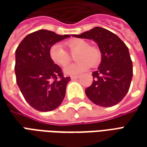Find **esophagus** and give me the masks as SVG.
Listing matches in <instances>:
<instances>
[{"label": "esophagus", "mask_w": 147, "mask_h": 147, "mask_svg": "<svg viewBox=\"0 0 147 147\" xmlns=\"http://www.w3.org/2000/svg\"><path fill=\"white\" fill-rule=\"evenodd\" d=\"M80 76H71V80H76L77 79H79Z\"/></svg>", "instance_id": "esophagus-1"}]
</instances>
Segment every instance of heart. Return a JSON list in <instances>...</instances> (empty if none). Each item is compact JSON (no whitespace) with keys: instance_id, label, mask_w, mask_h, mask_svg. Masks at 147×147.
<instances>
[{"instance_id":"heart-1","label":"heart","mask_w":147,"mask_h":147,"mask_svg":"<svg viewBox=\"0 0 147 147\" xmlns=\"http://www.w3.org/2000/svg\"><path fill=\"white\" fill-rule=\"evenodd\" d=\"M71 52H76L75 59L76 62L64 68L67 75H77L86 71L90 65L94 67L101 61V53L99 49L90 45L89 42L82 38H75L67 41L66 43ZM49 57L55 64L65 66L70 61L68 52L61 44H54L49 49Z\"/></svg>"}]
</instances>
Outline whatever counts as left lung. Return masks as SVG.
I'll return each mask as SVG.
<instances>
[{
	"instance_id": "obj_1",
	"label": "left lung",
	"mask_w": 147,
	"mask_h": 147,
	"mask_svg": "<svg viewBox=\"0 0 147 147\" xmlns=\"http://www.w3.org/2000/svg\"><path fill=\"white\" fill-rule=\"evenodd\" d=\"M72 36L92 39L102 53L98 68L92 74L94 80L85 90L87 98L102 107L118 104L128 91L133 76L132 61L127 45L115 34L99 27Z\"/></svg>"
}]
</instances>
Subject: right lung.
I'll return each mask as SVG.
<instances>
[{"label": "right lung", "mask_w": 147, "mask_h": 147, "mask_svg": "<svg viewBox=\"0 0 147 147\" xmlns=\"http://www.w3.org/2000/svg\"><path fill=\"white\" fill-rule=\"evenodd\" d=\"M70 35L39 30L25 37L16 50V83L28 104L40 112L59 107L65 96L70 77L49 57V49Z\"/></svg>", "instance_id": "right-lung-1"}]
</instances>
